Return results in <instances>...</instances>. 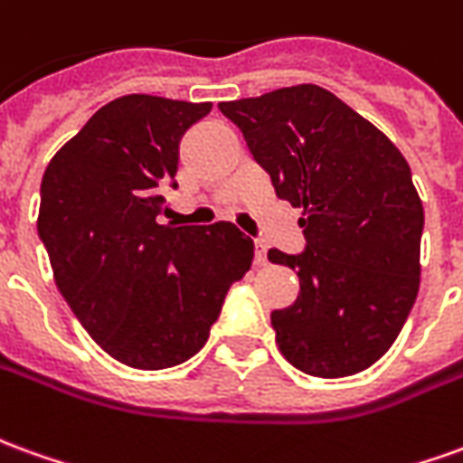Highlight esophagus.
I'll list each match as a JSON object with an SVG mask.
<instances>
[{
    "mask_svg": "<svg viewBox=\"0 0 463 463\" xmlns=\"http://www.w3.org/2000/svg\"><path fill=\"white\" fill-rule=\"evenodd\" d=\"M265 263H268V248H265V242H255V265Z\"/></svg>",
    "mask_w": 463,
    "mask_h": 463,
    "instance_id": "obj_1",
    "label": "esophagus"
}]
</instances>
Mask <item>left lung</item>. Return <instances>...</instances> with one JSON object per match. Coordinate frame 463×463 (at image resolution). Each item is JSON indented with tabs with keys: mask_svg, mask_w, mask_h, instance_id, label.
Segmentation results:
<instances>
[{
	"mask_svg": "<svg viewBox=\"0 0 463 463\" xmlns=\"http://www.w3.org/2000/svg\"><path fill=\"white\" fill-rule=\"evenodd\" d=\"M218 108L278 198L303 210L306 253L268 250L270 263L300 280L296 303L270 313L280 354L321 378L373 366L403 328L421 280L423 205L406 157L318 85Z\"/></svg>",
	"mask_w": 463,
	"mask_h": 463,
	"instance_id": "obj_1",
	"label": "left lung"
}]
</instances>
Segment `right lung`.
Listing matches in <instances>:
<instances>
[{
	"label": "right lung",
	"instance_id": "right-lung-1",
	"mask_svg": "<svg viewBox=\"0 0 463 463\" xmlns=\"http://www.w3.org/2000/svg\"><path fill=\"white\" fill-rule=\"evenodd\" d=\"M213 102L125 95L64 142L42 177L37 231L54 283L105 354L140 371L205 345L225 293L253 263L232 222L160 225L177 147Z\"/></svg>",
	"mask_w": 463,
	"mask_h": 463
}]
</instances>
